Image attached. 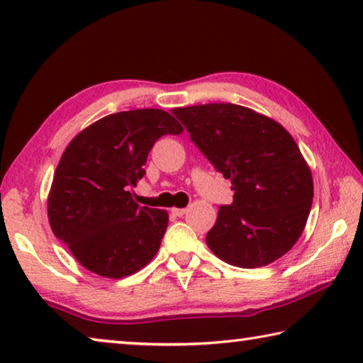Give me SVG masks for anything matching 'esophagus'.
I'll list each match as a JSON object with an SVG mask.
<instances>
[{"label": "esophagus", "mask_w": 363, "mask_h": 363, "mask_svg": "<svg viewBox=\"0 0 363 363\" xmlns=\"http://www.w3.org/2000/svg\"><path fill=\"white\" fill-rule=\"evenodd\" d=\"M171 213H173L174 214V216H184V214H186L187 213V210H186V208H173V210H171Z\"/></svg>", "instance_id": "34e87169"}]
</instances>
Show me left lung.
Segmentation results:
<instances>
[{"label":"left lung","mask_w":363,"mask_h":363,"mask_svg":"<svg viewBox=\"0 0 363 363\" xmlns=\"http://www.w3.org/2000/svg\"><path fill=\"white\" fill-rule=\"evenodd\" d=\"M192 143L230 179L233 201L219 206L206 245L219 259L253 269L291 250L311 213L314 182L280 123L235 104L174 108Z\"/></svg>","instance_id":"obj_1"}]
</instances>
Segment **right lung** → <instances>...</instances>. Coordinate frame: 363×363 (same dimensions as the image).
Wrapping results in <instances>:
<instances>
[{"label":"right lung","mask_w":363,"mask_h":363,"mask_svg":"<svg viewBox=\"0 0 363 363\" xmlns=\"http://www.w3.org/2000/svg\"><path fill=\"white\" fill-rule=\"evenodd\" d=\"M181 133L164 110L138 108L104 116L67 145L49 190L48 218L84 269L121 279L157 255L168 213L139 206L130 189L144 177L153 144Z\"/></svg>","instance_id":"obj_1"}]
</instances>
